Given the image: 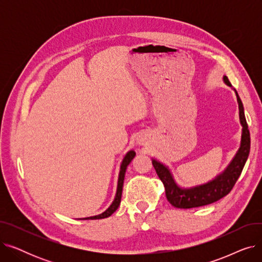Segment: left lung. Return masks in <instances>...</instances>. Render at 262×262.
Instances as JSON below:
<instances>
[{"mask_svg":"<svg viewBox=\"0 0 262 262\" xmlns=\"http://www.w3.org/2000/svg\"><path fill=\"white\" fill-rule=\"evenodd\" d=\"M226 85L231 87L230 81L226 76L223 77ZM237 95V101L239 104V117L242 125L241 144L236 156L233 157L226 170L216 176L213 181L198 187L190 189H183L178 187L173 180V176L170 170L163 166L159 161L153 159L152 163L154 169L166 190V196L169 203L176 208H195L208 204H212L227 195L231 189L237 183L238 178L244 168V164L247 160L251 149V136L249 126H247L244 108L239 98L238 92L235 90Z\"/></svg>","mask_w":262,"mask_h":262,"instance_id":"obj_1","label":"left lung"}]
</instances>
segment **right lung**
I'll return each instance as SVG.
<instances>
[{"instance_id":"add662e5","label":"right lung","mask_w":262,"mask_h":262,"mask_svg":"<svg viewBox=\"0 0 262 262\" xmlns=\"http://www.w3.org/2000/svg\"><path fill=\"white\" fill-rule=\"evenodd\" d=\"M136 153L134 150H129V152L124 157L122 163H121V169H120V174H119V181H118V188H117V193H116V198L113 202V204L110 205V207L104 211L103 213L99 214V215H94V216H89V217H85L84 220H98V219H104V217H108L112 215L119 207V205L121 203V196H122V189H123V183H124V176H125V172L127 169V166L130 163V161L134 159Z\"/></svg>"}]
</instances>
